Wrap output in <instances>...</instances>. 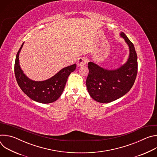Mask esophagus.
I'll return each mask as SVG.
<instances>
[{
    "instance_id": "34e87169",
    "label": "esophagus",
    "mask_w": 157,
    "mask_h": 157,
    "mask_svg": "<svg viewBox=\"0 0 157 157\" xmlns=\"http://www.w3.org/2000/svg\"><path fill=\"white\" fill-rule=\"evenodd\" d=\"M87 63V59L85 57H81L78 59L77 61V65L78 66H83Z\"/></svg>"
}]
</instances>
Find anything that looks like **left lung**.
<instances>
[{"mask_svg":"<svg viewBox=\"0 0 157 157\" xmlns=\"http://www.w3.org/2000/svg\"><path fill=\"white\" fill-rule=\"evenodd\" d=\"M120 36L128 47L127 61L118 68L107 70L93 62L88 63L86 87L90 96L101 103H109L126 94L137 74V56L133 43L123 32Z\"/></svg>","mask_w":157,"mask_h":157,"instance_id":"1","label":"left lung"}]
</instances>
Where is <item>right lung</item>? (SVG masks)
<instances>
[{
  "instance_id": "obj_1",
  "label": "right lung",
  "mask_w": 157,
  "mask_h": 157,
  "mask_svg": "<svg viewBox=\"0 0 157 157\" xmlns=\"http://www.w3.org/2000/svg\"><path fill=\"white\" fill-rule=\"evenodd\" d=\"M24 43L21 45L15 58V75L17 82L28 97L36 102L49 104L56 101L61 95L70 75L76 68V64L65 67L50 78L44 81L30 79L21 70L19 62V54Z\"/></svg>"
}]
</instances>
